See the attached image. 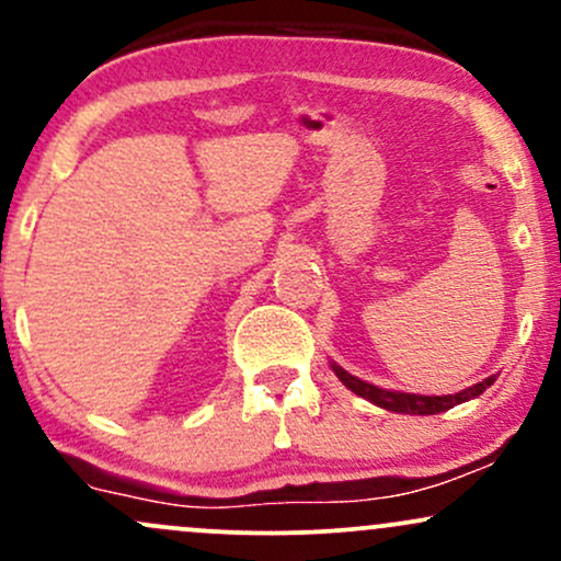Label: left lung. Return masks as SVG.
I'll use <instances>...</instances> for the list:
<instances>
[{"label":"left lung","mask_w":561,"mask_h":561,"mask_svg":"<svg viewBox=\"0 0 561 561\" xmlns=\"http://www.w3.org/2000/svg\"><path fill=\"white\" fill-rule=\"evenodd\" d=\"M334 375L340 377V382L345 388H351L356 396L366 398V401L377 403L379 409H388V411H398V414H440V411L454 409L456 403H465L469 398H478L480 392H485V388H491L495 377L482 379V382L472 385V388L456 392V396H414V392H396V390H382L377 385L364 382V379L347 375L345 369L340 366H332Z\"/></svg>","instance_id":"obj_1"}]
</instances>
